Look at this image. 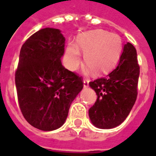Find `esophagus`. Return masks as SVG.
Returning <instances> with one entry per match:
<instances>
[{
	"instance_id": "1",
	"label": "esophagus",
	"mask_w": 156,
	"mask_h": 156,
	"mask_svg": "<svg viewBox=\"0 0 156 156\" xmlns=\"http://www.w3.org/2000/svg\"><path fill=\"white\" fill-rule=\"evenodd\" d=\"M89 86V80H83V87H88Z\"/></svg>"
}]
</instances>
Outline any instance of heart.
Instances as JSON below:
<instances>
[{"label": "heart", "mask_w": 156, "mask_h": 156, "mask_svg": "<svg viewBox=\"0 0 156 156\" xmlns=\"http://www.w3.org/2000/svg\"><path fill=\"white\" fill-rule=\"evenodd\" d=\"M77 44L69 43L65 54V63L70 70H76L83 55L86 73L93 70L97 75L104 74L115 66L122 53V41L116 34L105 30H94L77 38Z\"/></svg>", "instance_id": "b5f03b06"}]
</instances>
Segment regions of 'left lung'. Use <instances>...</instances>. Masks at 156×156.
<instances>
[{"label":"left lung","mask_w":156,"mask_h":156,"mask_svg":"<svg viewBox=\"0 0 156 156\" xmlns=\"http://www.w3.org/2000/svg\"><path fill=\"white\" fill-rule=\"evenodd\" d=\"M140 67L137 51L126 43L119 64L105 76L89 83L97 94V101L89 109L92 124L100 129H112L126 119L137 95Z\"/></svg>","instance_id":"8db88e82"}]
</instances>
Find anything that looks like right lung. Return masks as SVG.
Listing matches in <instances>:
<instances>
[{"label":"right lung","instance_id":"1","mask_svg":"<svg viewBox=\"0 0 156 156\" xmlns=\"http://www.w3.org/2000/svg\"><path fill=\"white\" fill-rule=\"evenodd\" d=\"M66 38L44 28L22 46L16 72L18 101L31 126L51 131L64 124L72 102L83 89L82 78L62 64Z\"/></svg>","mask_w":156,"mask_h":156}]
</instances>
